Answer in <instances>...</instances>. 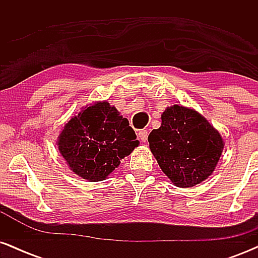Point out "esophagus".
<instances>
[{"instance_id": "esophagus-1", "label": "esophagus", "mask_w": 258, "mask_h": 258, "mask_svg": "<svg viewBox=\"0 0 258 258\" xmlns=\"http://www.w3.org/2000/svg\"><path fill=\"white\" fill-rule=\"evenodd\" d=\"M138 138L141 142H147L148 139V131L147 130H141V131L138 132Z\"/></svg>"}]
</instances>
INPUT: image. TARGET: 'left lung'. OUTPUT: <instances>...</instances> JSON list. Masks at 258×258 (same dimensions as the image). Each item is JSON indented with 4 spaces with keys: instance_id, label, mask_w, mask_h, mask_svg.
Here are the masks:
<instances>
[{
    "instance_id": "8db88e82",
    "label": "left lung",
    "mask_w": 258,
    "mask_h": 258,
    "mask_svg": "<svg viewBox=\"0 0 258 258\" xmlns=\"http://www.w3.org/2000/svg\"><path fill=\"white\" fill-rule=\"evenodd\" d=\"M148 142L162 172L179 188L209 178L224 147L220 132L203 115L177 104L162 112L161 126L150 132Z\"/></svg>"
}]
</instances>
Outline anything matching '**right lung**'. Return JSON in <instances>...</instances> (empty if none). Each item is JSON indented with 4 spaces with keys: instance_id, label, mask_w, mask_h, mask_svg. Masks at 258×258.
<instances>
[{
    "instance_id": "obj_1",
    "label": "right lung",
    "mask_w": 258,
    "mask_h": 258,
    "mask_svg": "<svg viewBox=\"0 0 258 258\" xmlns=\"http://www.w3.org/2000/svg\"><path fill=\"white\" fill-rule=\"evenodd\" d=\"M128 120L108 102L85 106L65 123L58 149L70 170L90 182L105 179L139 142Z\"/></svg>"
}]
</instances>
